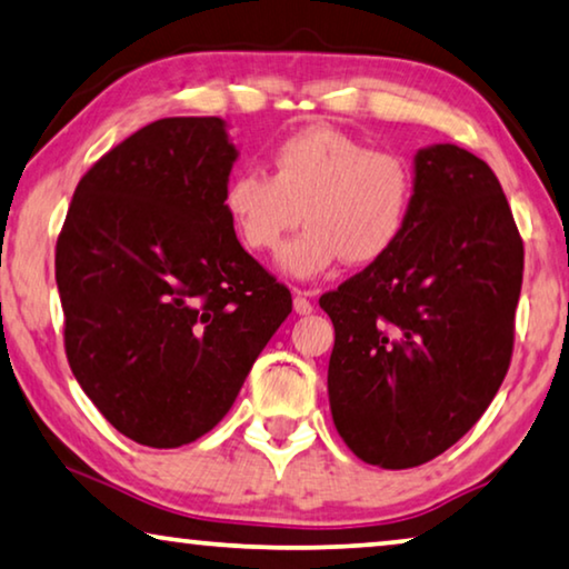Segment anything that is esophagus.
<instances>
[{"label":"esophagus","instance_id":"1","mask_svg":"<svg viewBox=\"0 0 569 569\" xmlns=\"http://www.w3.org/2000/svg\"><path fill=\"white\" fill-rule=\"evenodd\" d=\"M293 311L299 313V317H307V313L313 311L311 293L309 291H296V296H293Z\"/></svg>","mask_w":569,"mask_h":569}]
</instances>
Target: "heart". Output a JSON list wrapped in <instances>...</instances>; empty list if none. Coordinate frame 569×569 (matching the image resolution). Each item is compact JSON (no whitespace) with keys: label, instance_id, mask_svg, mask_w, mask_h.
I'll return each mask as SVG.
<instances>
[{"label":"heart","instance_id":"b5f03b06","mask_svg":"<svg viewBox=\"0 0 569 569\" xmlns=\"http://www.w3.org/2000/svg\"><path fill=\"white\" fill-rule=\"evenodd\" d=\"M270 173L237 168L222 186V211L242 248L273 252L288 230L278 268L311 281L339 260L368 266L393 250L409 224L417 173L393 150H370L366 140L335 124H309L270 152Z\"/></svg>","mask_w":569,"mask_h":569}]
</instances>
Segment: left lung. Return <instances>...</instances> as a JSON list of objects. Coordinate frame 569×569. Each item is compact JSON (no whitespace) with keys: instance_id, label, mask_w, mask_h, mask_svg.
<instances>
[{"instance_id":"obj_1","label":"left lung","mask_w":569,"mask_h":569,"mask_svg":"<svg viewBox=\"0 0 569 569\" xmlns=\"http://www.w3.org/2000/svg\"><path fill=\"white\" fill-rule=\"evenodd\" d=\"M417 193L393 250L321 296L335 325L327 391L362 462L417 468L468 435L513 350L523 244L486 160L452 142L413 156Z\"/></svg>"}]
</instances>
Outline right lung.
I'll return each instance as SVG.
<instances>
[{
	"label": "right lung",
	"instance_id": "obj_1",
	"mask_svg": "<svg viewBox=\"0 0 569 569\" xmlns=\"http://www.w3.org/2000/svg\"><path fill=\"white\" fill-rule=\"evenodd\" d=\"M237 158L219 117H168L101 156L68 207L56 248L68 366L138 445L214 429L291 313L222 211Z\"/></svg>",
	"mask_w": 569,
	"mask_h": 569
}]
</instances>
